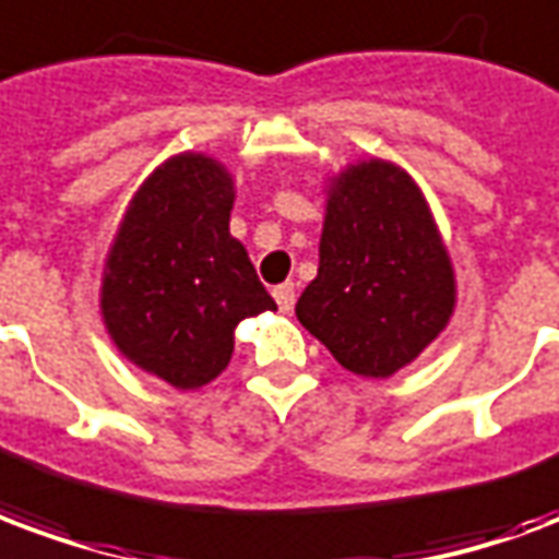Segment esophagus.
Instances as JSON below:
<instances>
[{"instance_id": "34e87169", "label": "esophagus", "mask_w": 559, "mask_h": 559, "mask_svg": "<svg viewBox=\"0 0 559 559\" xmlns=\"http://www.w3.org/2000/svg\"><path fill=\"white\" fill-rule=\"evenodd\" d=\"M272 296H275V301H278L281 313L293 311V305H296V287H293L290 281H287V284H278V287L272 290Z\"/></svg>"}]
</instances>
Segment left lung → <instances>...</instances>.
Masks as SVG:
<instances>
[{
    "instance_id": "obj_1",
    "label": "left lung",
    "mask_w": 559,
    "mask_h": 559,
    "mask_svg": "<svg viewBox=\"0 0 559 559\" xmlns=\"http://www.w3.org/2000/svg\"><path fill=\"white\" fill-rule=\"evenodd\" d=\"M453 311V260L406 168L373 156L329 177L320 269L296 317L334 361L388 379L448 329Z\"/></svg>"
}]
</instances>
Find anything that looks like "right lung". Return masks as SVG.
I'll return each instance as SVG.
<instances>
[{
  "mask_svg": "<svg viewBox=\"0 0 559 559\" xmlns=\"http://www.w3.org/2000/svg\"><path fill=\"white\" fill-rule=\"evenodd\" d=\"M237 186L216 156L183 151L135 189L100 278L118 353L177 391L213 382L248 317L275 311L246 246L230 237Z\"/></svg>",
  "mask_w": 559,
  "mask_h": 559,
  "instance_id": "obj_1",
  "label": "right lung"
}]
</instances>
